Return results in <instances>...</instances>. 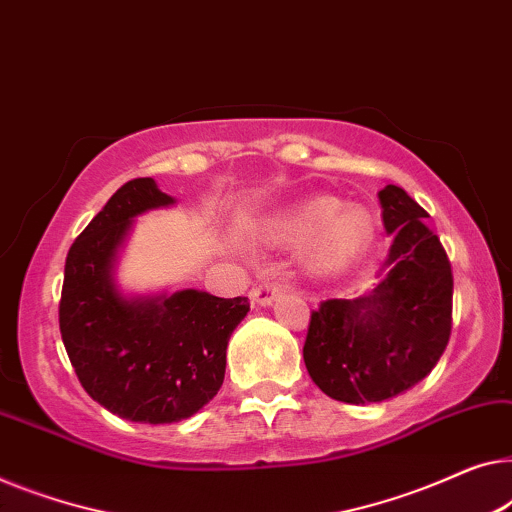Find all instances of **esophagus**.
I'll return each instance as SVG.
<instances>
[{
  "mask_svg": "<svg viewBox=\"0 0 512 512\" xmlns=\"http://www.w3.org/2000/svg\"><path fill=\"white\" fill-rule=\"evenodd\" d=\"M284 291H286L284 281H279L277 277H268V279L258 281L254 291H251V300H254L256 305H272L274 298Z\"/></svg>",
  "mask_w": 512,
  "mask_h": 512,
  "instance_id": "34e87169",
  "label": "esophagus"
}]
</instances>
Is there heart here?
Listing matches in <instances>:
<instances>
[{
    "instance_id": "heart-1",
    "label": "heart",
    "mask_w": 512,
    "mask_h": 512,
    "mask_svg": "<svg viewBox=\"0 0 512 512\" xmlns=\"http://www.w3.org/2000/svg\"><path fill=\"white\" fill-rule=\"evenodd\" d=\"M311 263L318 270H339L365 254L374 240L372 219L365 210H344L335 198H314L293 214L286 226V238L305 242L314 238Z\"/></svg>"
}]
</instances>
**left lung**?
<instances>
[{
    "instance_id": "obj_1",
    "label": "left lung",
    "mask_w": 512,
    "mask_h": 512,
    "mask_svg": "<svg viewBox=\"0 0 512 512\" xmlns=\"http://www.w3.org/2000/svg\"><path fill=\"white\" fill-rule=\"evenodd\" d=\"M385 231L395 235L383 281L358 300H323L311 311L307 372L325 395L383 402L413 388L446 351L453 328V270L427 212L402 187L379 191Z\"/></svg>"
}]
</instances>
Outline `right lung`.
Here are the masks:
<instances>
[{"instance_id":"1","label":"right lung","mask_w":512,"mask_h":512,"mask_svg":"<svg viewBox=\"0 0 512 512\" xmlns=\"http://www.w3.org/2000/svg\"><path fill=\"white\" fill-rule=\"evenodd\" d=\"M170 203L152 177L122 184L71 244L59 300V332L87 395L150 425L194 416L217 395L228 339L249 311L247 298L194 288L150 300L117 291L110 270L131 219Z\"/></svg>"}]
</instances>
